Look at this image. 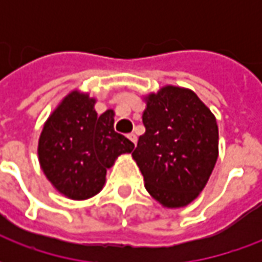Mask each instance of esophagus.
I'll use <instances>...</instances> for the list:
<instances>
[{"mask_svg": "<svg viewBox=\"0 0 262 262\" xmlns=\"http://www.w3.org/2000/svg\"><path fill=\"white\" fill-rule=\"evenodd\" d=\"M127 139H129V140H130L133 144H136V143H137V136L135 135V133H130V135H127Z\"/></svg>", "mask_w": 262, "mask_h": 262, "instance_id": "esophagus-1", "label": "esophagus"}]
</instances>
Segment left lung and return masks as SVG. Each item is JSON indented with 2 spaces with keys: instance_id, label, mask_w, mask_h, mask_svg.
I'll use <instances>...</instances> for the list:
<instances>
[{
  "instance_id": "1",
  "label": "left lung",
  "mask_w": 262,
  "mask_h": 262,
  "mask_svg": "<svg viewBox=\"0 0 262 262\" xmlns=\"http://www.w3.org/2000/svg\"><path fill=\"white\" fill-rule=\"evenodd\" d=\"M144 135L132 153L147 192L164 208H184L202 192L219 156L214 115L192 90L165 85L143 98Z\"/></svg>"
}]
</instances>
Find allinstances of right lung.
<instances>
[{"mask_svg": "<svg viewBox=\"0 0 262 262\" xmlns=\"http://www.w3.org/2000/svg\"><path fill=\"white\" fill-rule=\"evenodd\" d=\"M95 98L71 91L43 125L37 144L42 171L50 184L73 201L97 195L105 185L106 170L135 144L114 129L115 112L98 116Z\"/></svg>", "mask_w": 262, "mask_h": 262, "instance_id": "1", "label": "right lung"}]
</instances>
